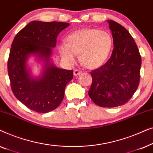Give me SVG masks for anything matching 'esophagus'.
Instances as JSON below:
<instances>
[{
  "label": "esophagus",
  "instance_id": "obj_1",
  "mask_svg": "<svg viewBox=\"0 0 153 153\" xmlns=\"http://www.w3.org/2000/svg\"><path fill=\"white\" fill-rule=\"evenodd\" d=\"M81 71H80V70H74V75L75 76H78L79 74H81Z\"/></svg>",
  "mask_w": 153,
  "mask_h": 153
}]
</instances>
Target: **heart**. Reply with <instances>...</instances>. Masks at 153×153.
Masks as SVG:
<instances>
[{
    "label": "heart",
    "mask_w": 153,
    "mask_h": 153,
    "mask_svg": "<svg viewBox=\"0 0 153 153\" xmlns=\"http://www.w3.org/2000/svg\"><path fill=\"white\" fill-rule=\"evenodd\" d=\"M113 40L109 33L96 28L74 31L65 38V44L58 47L60 57L67 64L74 65L76 54L85 68L101 67L108 59L112 49Z\"/></svg>",
    "instance_id": "heart-1"
}]
</instances>
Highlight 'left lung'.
Wrapping results in <instances>:
<instances>
[{"label": "left lung", "mask_w": 153, "mask_h": 153, "mask_svg": "<svg viewBox=\"0 0 153 153\" xmlns=\"http://www.w3.org/2000/svg\"><path fill=\"white\" fill-rule=\"evenodd\" d=\"M114 49L107 62L91 73L93 83L88 95L102 107L126 104L137 90L141 58L133 37L118 23L108 20Z\"/></svg>", "instance_id": "left-lung-1"}]
</instances>
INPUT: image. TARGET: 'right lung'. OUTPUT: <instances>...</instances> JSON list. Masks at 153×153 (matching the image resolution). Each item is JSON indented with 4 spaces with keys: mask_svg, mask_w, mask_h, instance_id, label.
<instances>
[{
    "mask_svg": "<svg viewBox=\"0 0 153 153\" xmlns=\"http://www.w3.org/2000/svg\"><path fill=\"white\" fill-rule=\"evenodd\" d=\"M69 26L65 22L33 21L12 42L7 62L12 91L16 99L34 111L56 109L63 100L66 85L73 79L72 70L57 68L51 59L58 35ZM31 55L44 62L38 77H33L27 67Z\"/></svg>",
    "mask_w": 153,
    "mask_h": 153,
    "instance_id": "right-lung-1",
    "label": "right lung"
}]
</instances>
